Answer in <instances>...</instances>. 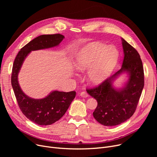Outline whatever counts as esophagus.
Masks as SVG:
<instances>
[{"instance_id": "1", "label": "esophagus", "mask_w": 157, "mask_h": 157, "mask_svg": "<svg viewBox=\"0 0 157 157\" xmlns=\"http://www.w3.org/2000/svg\"><path fill=\"white\" fill-rule=\"evenodd\" d=\"M80 96L82 97H83V98H86V97H88V95L86 92H81L80 93Z\"/></svg>"}]
</instances>
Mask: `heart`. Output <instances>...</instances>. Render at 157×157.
Listing matches in <instances>:
<instances>
[{
    "mask_svg": "<svg viewBox=\"0 0 157 157\" xmlns=\"http://www.w3.org/2000/svg\"><path fill=\"white\" fill-rule=\"evenodd\" d=\"M118 59V52L115 48L92 43L82 48L77 54L74 65L81 72L91 68L87 74L88 81L91 84L97 85L110 76Z\"/></svg>",
    "mask_w": 157,
    "mask_h": 157,
    "instance_id": "1",
    "label": "heart"
}]
</instances>
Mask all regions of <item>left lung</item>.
<instances>
[{
    "instance_id": "1",
    "label": "left lung",
    "mask_w": 157,
    "mask_h": 157,
    "mask_svg": "<svg viewBox=\"0 0 157 157\" xmlns=\"http://www.w3.org/2000/svg\"><path fill=\"white\" fill-rule=\"evenodd\" d=\"M121 39L124 53L121 68L99 85L86 90L97 101L94 117L105 126L118 125L132 116L144 85L143 66L139 53L125 39ZM123 72L129 76L128 83L122 89H114L113 81Z\"/></svg>"
}]
</instances>
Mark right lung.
<instances>
[{
  "instance_id": "1",
  "label": "right lung",
  "mask_w": 157,
  "mask_h": 157,
  "mask_svg": "<svg viewBox=\"0 0 157 157\" xmlns=\"http://www.w3.org/2000/svg\"><path fill=\"white\" fill-rule=\"evenodd\" d=\"M64 36L60 34L41 35L23 46L16 55L13 65L11 85L22 113L29 120L39 125H52L59 120L68 109L75 98L76 92L53 91L40 99H34L25 94L18 81V75L26 56L31 51L55 47Z\"/></svg>"
}]
</instances>
